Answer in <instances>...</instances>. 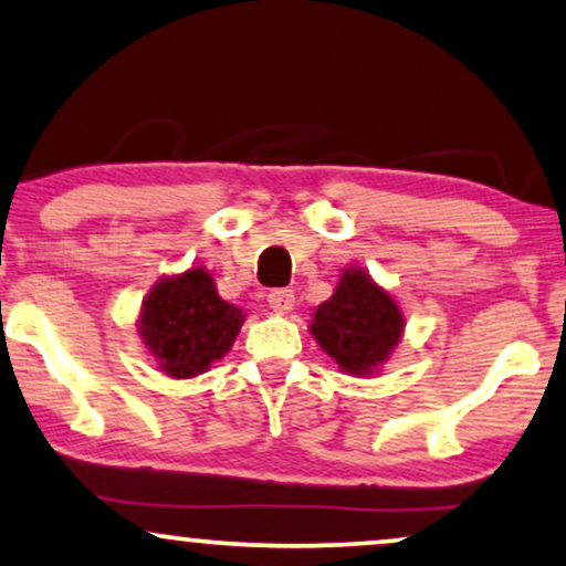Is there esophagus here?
I'll return each mask as SVG.
<instances>
[{"label": "esophagus", "mask_w": 566, "mask_h": 566, "mask_svg": "<svg viewBox=\"0 0 566 566\" xmlns=\"http://www.w3.org/2000/svg\"><path fill=\"white\" fill-rule=\"evenodd\" d=\"M268 301L277 314H289L293 310V304H296V298H293L291 289H273L268 293Z\"/></svg>", "instance_id": "34e87169"}]
</instances>
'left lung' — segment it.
Wrapping results in <instances>:
<instances>
[{
    "instance_id": "left-lung-1",
    "label": "left lung",
    "mask_w": 566,
    "mask_h": 566,
    "mask_svg": "<svg viewBox=\"0 0 566 566\" xmlns=\"http://www.w3.org/2000/svg\"><path fill=\"white\" fill-rule=\"evenodd\" d=\"M310 329L337 369L371 377L398 348L406 319L390 291L364 268H346L333 296L314 310Z\"/></svg>"
}]
</instances>
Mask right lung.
<instances>
[{
    "label": "right lung",
    "instance_id": "1",
    "mask_svg": "<svg viewBox=\"0 0 566 566\" xmlns=\"http://www.w3.org/2000/svg\"><path fill=\"white\" fill-rule=\"evenodd\" d=\"M247 314L218 296L210 270L166 275L143 301L137 333L160 371L192 379L229 354Z\"/></svg>",
    "mask_w": 566,
    "mask_h": 566
}]
</instances>
